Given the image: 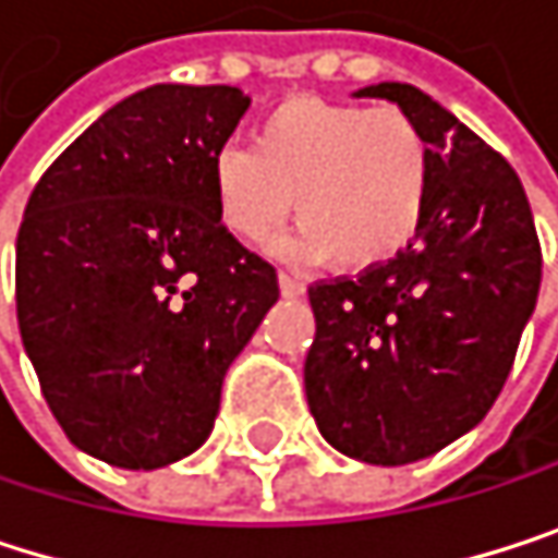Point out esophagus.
Listing matches in <instances>:
<instances>
[{"mask_svg":"<svg viewBox=\"0 0 558 558\" xmlns=\"http://www.w3.org/2000/svg\"><path fill=\"white\" fill-rule=\"evenodd\" d=\"M277 284H281V294H284V298H301V294L307 291V288L298 281V277H291V274H284V270L277 274Z\"/></svg>","mask_w":558,"mask_h":558,"instance_id":"obj_1","label":"esophagus"}]
</instances>
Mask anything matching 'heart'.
Wrapping results in <instances>:
<instances>
[{
  "instance_id": "obj_1",
  "label": "heart",
  "mask_w": 558,
  "mask_h": 558,
  "mask_svg": "<svg viewBox=\"0 0 558 558\" xmlns=\"http://www.w3.org/2000/svg\"><path fill=\"white\" fill-rule=\"evenodd\" d=\"M428 192V140L396 107L288 97L257 120L251 149L225 146L211 159L215 211L238 241L260 247L298 211L294 251L347 270L405 251Z\"/></svg>"
}]
</instances>
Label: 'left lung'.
Returning <instances> with one entry per match:
<instances>
[{"label": "left lung", "mask_w": 558, "mask_h": 558, "mask_svg": "<svg viewBox=\"0 0 558 558\" xmlns=\"http://www.w3.org/2000/svg\"><path fill=\"white\" fill-rule=\"evenodd\" d=\"M399 104L428 140L418 234L360 277L311 288V415L347 458L399 468L468 435L497 402L536 311L543 254L513 166L412 84L356 90Z\"/></svg>", "instance_id": "left-lung-1"}]
</instances>
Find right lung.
<instances>
[{
	"label": "right lung",
	"mask_w": 558,
	"mask_h": 558,
	"mask_svg": "<svg viewBox=\"0 0 558 558\" xmlns=\"http://www.w3.org/2000/svg\"><path fill=\"white\" fill-rule=\"evenodd\" d=\"M247 104L228 84L136 90L48 166L25 205V353L71 445L113 468L153 471L202 448L228 366L281 294L211 195V159Z\"/></svg>",
	"instance_id": "add662e5"
}]
</instances>
